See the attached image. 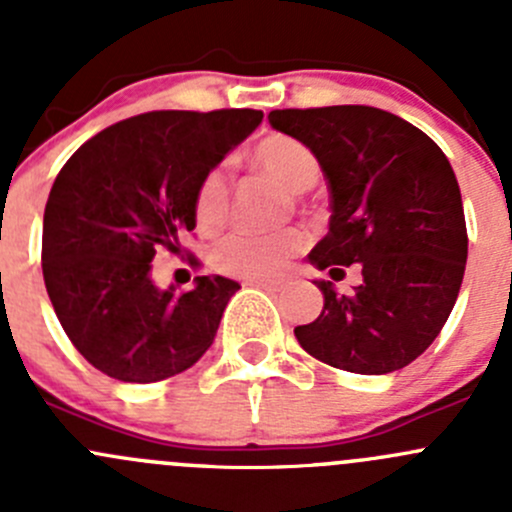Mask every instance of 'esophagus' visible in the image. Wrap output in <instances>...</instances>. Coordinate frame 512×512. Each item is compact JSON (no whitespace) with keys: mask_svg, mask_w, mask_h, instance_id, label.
I'll return each mask as SVG.
<instances>
[{"mask_svg":"<svg viewBox=\"0 0 512 512\" xmlns=\"http://www.w3.org/2000/svg\"><path fill=\"white\" fill-rule=\"evenodd\" d=\"M245 285L257 287V289H265V292H277V289H282V282L280 280H247Z\"/></svg>","mask_w":512,"mask_h":512,"instance_id":"1","label":"esophagus"}]
</instances>
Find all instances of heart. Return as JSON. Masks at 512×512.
Wrapping results in <instances>:
<instances>
[{
	"label": "heart",
	"instance_id": "obj_1",
	"mask_svg": "<svg viewBox=\"0 0 512 512\" xmlns=\"http://www.w3.org/2000/svg\"><path fill=\"white\" fill-rule=\"evenodd\" d=\"M257 173L275 180L289 198L312 188L319 178V160L297 138L285 133H270L260 138L247 153ZM195 223L203 232L218 230L230 213V178L223 168H210L195 190ZM304 232L285 227L275 232L235 230L213 247V265L223 275L242 280H270L287 270L289 260L304 250Z\"/></svg>",
	"mask_w": 512,
	"mask_h": 512
}]
</instances>
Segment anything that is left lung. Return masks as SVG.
Masks as SVG:
<instances>
[{"instance_id":"obj_1","label":"left lung","mask_w":512,"mask_h":512,"mask_svg":"<svg viewBox=\"0 0 512 512\" xmlns=\"http://www.w3.org/2000/svg\"><path fill=\"white\" fill-rule=\"evenodd\" d=\"M302 141L329 183V232L309 262L329 275L361 267V285L294 327L307 354L354 374H389L431 347L446 324L468 257L461 188L441 148L404 118L374 106L270 111Z\"/></svg>"}]
</instances>
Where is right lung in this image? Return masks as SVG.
Wrapping results in <instances>:
<instances>
[{
  "mask_svg": "<svg viewBox=\"0 0 512 512\" xmlns=\"http://www.w3.org/2000/svg\"><path fill=\"white\" fill-rule=\"evenodd\" d=\"M260 121L252 108L141 113L89 138L56 175L41 235L44 285L66 337L111 379H168L213 344L240 285L213 275L188 292H160L151 262L160 247L180 252L198 183Z\"/></svg>",
  "mask_w": 512,
  "mask_h": 512,
  "instance_id": "add662e5",
  "label": "right lung"
}]
</instances>
